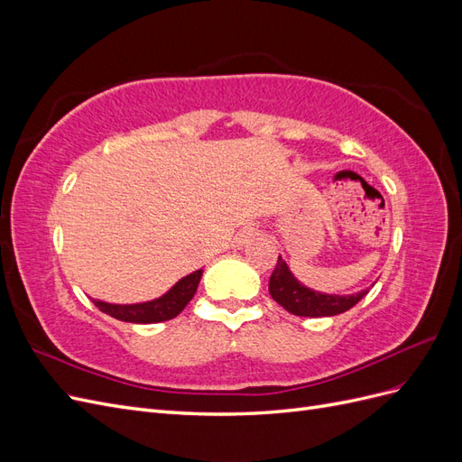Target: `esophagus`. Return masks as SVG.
Returning <instances> with one entry per match:
<instances>
[{
    "instance_id": "34e87169",
    "label": "esophagus",
    "mask_w": 462,
    "mask_h": 462,
    "mask_svg": "<svg viewBox=\"0 0 462 462\" xmlns=\"http://www.w3.org/2000/svg\"><path fill=\"white\" fill-rule=\"evenodd\" d=\"M256 236H258V231H256V229H248L246 233H243V235L239 236V243H241V245H246V243H250L253 239H256Z\"/></svg>"
}]
</instances>
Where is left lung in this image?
<instances>
[{"label": "left lung", "instance_id": "8db88e82", "mask_svg": "<svg viewBox=\"0 0 462 462\" xmlns=\"http://www.w3.org/2000/svg\"><path fill=\"white\" fill-rule=\"evenodd\" d=\"M368 289L355 292V295H326L309 287H304L299 279L291 273L283 258H277V265L270 277V295L282 304L283 309L295 316L321 318V316H337L366 297Z\"/></svg>", "mask_w": 462, "mask_h": 462}]
</instances>
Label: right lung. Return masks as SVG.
<instances>
[{"label":"right lung","instance_id":"right-lung-1","mask_svg":"<svg viewBox=\"0 0 462 462\" xmlns=\"http://www.w3.org/2000/svg\"><path fill=\"white\" fill-rule=\"evenodd\" d=\"M202 277V270L192 272L190 275L179 279V282L165 292L163 297L153 299L150 302L141 304H109L104 300L92 302L102 312L109 314L111 318L121 321H131V324H156V321H167L175 318L179 312H183L185 306L194 297V292L199 289Z\"/></svg>","mask_w":462,"mask_h":462}]
</instances>
